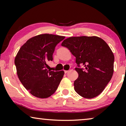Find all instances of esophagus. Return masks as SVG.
I'll return each mask as SVG.
<instances>
[{"label": "esophagus", "instance_id": "obj_1", "mask_svg": "<svg viewBox=\"0 0 126 126\" xmlns=\"http://www.w3.org/2000/svg\"><path fill=\"white\" fill-rule=\"evenodd\" d=\"M65 73H67L68 72H69V70H65Z\"/></svg>", "mask_w": 126, "mask_h": 126}]
</instances>
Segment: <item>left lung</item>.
Returning a JSON list of instances; mask_svg holds the SVG:
<instances>
[{"instance_id": "obj_1", "label": "left lung", "mask_w": 126, "mask_h": 126, "mask_svg": "<svg viewBox=\"0 0 126 126\" xmlns=\"http://www.w3.org/2000/svg\"><path fill=\"white\" fill-rule=\"evenodd\" d=\"M61 45L76 57L79 77L74 82L76 92L82 97L92 99L103 92L112 77L114 55L108 44L100 38L72 37ZM81 63L84 69L80 68Z\"/></svg>"}]
</instances>
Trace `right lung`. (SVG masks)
I'll use <instances>...</instances> for the list:
<instances>
[{"label":"right lung","instance_id":"right-lung-1","mask_svg":"<svg viewBox=\"0 0 126 126\" xmlns=\"http://www.w3.org/2000/svg\"><path fill=\"white\" fill-rule=\"evenodd\" d=\"M65 37L43 34L27 41L15 58L20 81L35 97L45 99L54 94L64 75L63 70H47V63L53 60L55 47Z\"/></svg>","mask_w":126,"mask_h":126}]
</instances>
